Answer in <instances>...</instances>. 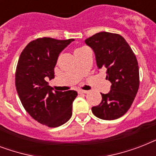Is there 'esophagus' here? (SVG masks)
<instances>
[{"label": "esophagus", "instance_id": "34e87169", "mask_svg": "<svg viewBox=\"0 0 156 156\" xmlns=\"http://www.w3.org/2000/svg\"><path fill=\"white\" fill-rule=\"evenodd\" d=\"M78 93H79V94H87V93H88V90H78Z\"/></svg>", "mask_w": 156, "mask_h": 156}]
</instances>
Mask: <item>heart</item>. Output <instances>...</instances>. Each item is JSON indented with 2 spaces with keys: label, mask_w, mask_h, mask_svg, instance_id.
Returning <instances> with one entry per match:
<instances>
[{
  "label": "heart",
  "mask_w": 156,
  "mask_h": 156,
  "mask_svg": "<svg viewBox=\"0 0 156 156\" xmlns=\"http://www.w3.org/2000/svg\"><path fill=\"white\" fill-rule=\"evenodd\" d=\"M78 49H80V48H78ZM78 49H76V50H78Z\"/></svg>",
  "instance_id": "1"
}]
</instances>
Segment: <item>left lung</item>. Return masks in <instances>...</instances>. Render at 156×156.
Instances as JSON below:
<instances>
[{
	"mask_svg": "<svg viewBox=\"0 0 156 156\" xmlns=\"http://www.w3.org/2000/svg\"><path fill=\"white\" fill-rule=\"evenodd\" d=\"M93 50L98 69H107L110 91L102 94V101L91 108L93 114L103 120H115L130 108L139 87V70L135 55L121 35L99 32L85 40Z\"/></svg>",
	"mask_w": 156,
	"mask_h": 156,
	"instance_id": "obj_1",
	"label": "left lung"
}]
</instances>
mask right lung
<instances>
[{
  "instance_id": "1",
  "label": "right lung",
  "mask_w": 156,
  "mask_h": 156,
  "mask_svg": "<svg viewBox=\"0 0 156 156\" xmlns=\"http://www.w3.org/2000/svg\"><path fill=\"white\" fill-rule=\"evenodd\" d=\"M73 41L40 38L27 45L18 60L15 85L19 99L33 119L48 127L61 126L72 116L78 92L53 91L47 81L54 78L59 55Z\"/></svg>"
}]
</instances>
